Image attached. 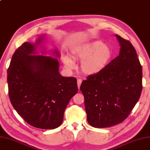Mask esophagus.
<instances>
[{
    "mask_svg": "<svg viewBox=\"0 0 150 150\" xmlns=\"http://www.w3.org/2000/svg\"><path fill=\"white\" fill-rule=\"evenodd\" d=\"M81 83H82L81 79H78V80H77V83H78V88H79V89L80 85H81Z\"/></svg>",
    "mask_w": 150,
    "mask_h": 150,
    "instance_id": "1",
    "label": "esophagus"
}]
</instances>
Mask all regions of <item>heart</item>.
I'll return each instance as SVG.
<instances>
[{"instance_id":"b5f03b06","label":"heart","mask_w":150,"mask_h":150,"mask_svg":"<svg viewBox=\"0 0 150 150\" xmlns=\"http://www.w3.org/2000/svg\"><path fill=\"white\" fill-rule=\"evenodd\" d=\"M73 57L81 61V71L86 74L93 75L101 72L111 60L113 52L110 46L102 41H94L78 47L72 51ZM65 67L72 69L75 67V62L69 56L64 58Z\"/></svg>"}]
</instances>
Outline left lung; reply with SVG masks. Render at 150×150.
<instances>
[{
	"label": "left lung",
	"mask_w": 150,
	"mask_h": 150,
	"mask_svg": "<svg viewBox=\"0 0 150 150\" xmlns=\"http://www.w3.org/2000/svg\"><path fill=\"white\" fill-rule=\"evenodd\" d=\"M119 55L104 70L88 76L80 90L85 98L87 121L96 128L109 127L123 122L139 99L142 67L129 41L116 34Z\"/></svg>",
	"instance_id": "obj_1"
}]
</instances>
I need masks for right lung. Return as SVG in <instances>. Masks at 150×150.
I'll list each match as a JSON object with an SVG mask.
<instances>
[{
    "mask_svg": "<svg viewBox=\"0 0 150 150\" xmlns=\"http://www.w3.org/2000/svg\"><path fill=\"white\" fill-rule=\"evenodd\" d=\"M43 39L41 36L35 44L25 42L14 53L8 69L9 96L25 122L38 129H54L62 123L65 109L78 88L76 78L59 73L57 50L51 52L56 58L32 55L38 53ZM46 52L43 48L41 53Z\"/></svg>",
    "mask_w": 150,
    "mask_h": 150,
    "instance_id": "1",
    "label": "right lung"
}]
</instances>
